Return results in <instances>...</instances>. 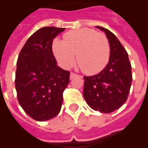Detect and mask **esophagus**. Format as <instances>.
<instances>
[{
  "label": "esophagus",
  "instance_id": "34e87169",
  "mask_svg": "<svg viewBox=\"0 0 148 148\" xmlns=\"http://www.w3.org/2000/svg\"><path fill=\"white\" fill-rule=\"evenodd\" d=\"M78 76L77 74H74V73H71V75H70V78L71 79H73L74 77H75Z\"/></svg>",
  "mask_w": 148,
  "mask_h": 148
}]
</instances>
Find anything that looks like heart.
Segmentation results:
<instances>
[{"mask_svg": "<svg viewBox=\"0 0 148 148\" xmlns=\"http://www.w3.org/2000/svg\"><path fill=\"white\" fill-rule=\"evenodd\" d=\"M52 48L56 59L66 69L74 66L77 54L79 66L87 74L101 72L110 58V47L107 37L90 28L67 32L64 40H53Z\"/></svg>", "mask_w": 148, "mask_h": 148, "instance_id": "b5f03b06", "label": "heart"}]
</instances>
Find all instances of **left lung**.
<instances>
[{
    "mask_svg": "<svg viewBox=\"0 0 148 148\" xmlns=\"http://www.w3.org/2000/svg\"><path fill=\"white\" fill-rule=\"evenodd\" d=\"M96 27L106 34L110 47L109 61L99 74L84 77V97L93 110L111 113L120 108L128 97L132 72L128 54L116 36L108 29Z\"/></svg>",
    "mask_w": 148,
    "mask_h": 148,
    "instance_id": "1",
    "label": "left lung"
}]
</instances>
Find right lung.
<instances>
[{
	"label": "right lung",
	"mask_w": 148,
	"mask_h": 148,
	"mask_svg": "<svg viewBox=\"0 0 148 148\" xmlns=\"http://www.w3.org/2000/svg\"><path fill=\"white\" fill-rule=\"evenodd\" d=\"M65 28L45 27L27 39L19 53L15 75L17 100L31 118L44 121L59 114L70 72L57 65L53 40Z\"/></svg>",
	"instance_id": "1"
}]
</instances>
